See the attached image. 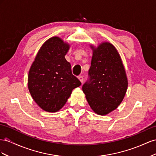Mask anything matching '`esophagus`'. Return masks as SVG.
Segmentation results:
<instances>
[{
  "label": "esophagus",
  "mask_w": 156,
  "mask_h": 156,
  "mask_svg": "<svg viewBox=\"0 0 156 156\" xmlns=\"http://www.w3.org/2000/svg\"><path fill=\"white\" fill-rule=\"evenodd\" d=\"M78 79H79V80L82 83L83 82V76H78Z\"/></svg>",
  "instance_id": "obj_1"
}]
</instances>
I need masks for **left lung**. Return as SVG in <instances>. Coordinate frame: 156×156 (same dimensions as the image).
Returning <instances> with one entry per match:
<instances>
[{"label": "left lung", "instance_id": "obj_1", "mask_svg": "<svg viewBox=\"0 0 156 156\" xmlns=\"http://www.w3.org/2000/svg\"><path fill=\"white\" fill-rule=\"evenodd\" d=\"M93 56L89 80L82 90L91 109L101 115L118 108L126 93L128 81L125 68L115 48L107 42L90 46Z\"/></svg>", "mask_w": 156, "mask_h": 156}]
</instances>
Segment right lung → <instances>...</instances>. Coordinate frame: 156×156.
Here are the masks:
<instances>
[{
	"mask_svg": "<svg viewBox=\"0 0 156 156\" xmlns=\"http://www.w3.org/2000/svg\"><path fill=\"white\" fill-rule=\"evenodd\" d=\"M69 48V44L59 37L49 38L30 68L29 92L36 103L46 112H56L61 109L72 91L81 85L65 57Z\"/></svg>",
	"mask_w": 156,
	"mask_h": 156,
	"instance_id": "right-lung-1",
	"label": "right lung"
}]
</instances>
